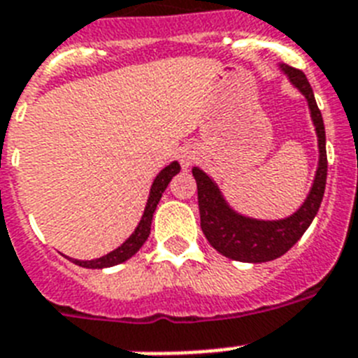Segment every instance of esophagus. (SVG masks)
Listing matches in <instances>:
<instances>
[{
	"instance_id": "1",
	"label": "esophagus",
	"mask_w": 358,
	"mask_h": 358,
	"mask_svg": "<svg viewBox=\"0 0 358 358\" xmlns=\"http://www.w3.org/2000/svg\"><path fill=\"white\" fill-rule=\"evenodd\" d=\"M178 158L182 167H191L194 164V160H196V151H194L193 147H184V149H180Z\"/></svg>"
}]
</instances>
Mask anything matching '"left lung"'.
Listing matches in <instances>:
<instances>
[{"label":"left lung","mask_w":358,"mask_h":358,"mask_svg":"<svg viewBox=\"0 0 358 358\" xmlns=\"http://www.w3.org/2000/svg\"><path fill=\"white\" fill-rule=\"evenodd\" d=\"M280 69L287 74L289 82L299 89L308 100L311 118L318 136V169L315 174L313 187L309 191L306 202L300 206L296 213L284 218V220H255L235 213L220 194L202 169L194 167L193 176L198 187V207H200V225L203 235L213 248L224 257L238 262H269L287 253L293 245L304 235L309 224L313 222L318 207L322 202L324 189L327 178V155H326V131L324 120L317 101H315L313 89L309 85L308 78L302 71L282 63Z\"/></svg>","instance_id":"1"}]
</instances>
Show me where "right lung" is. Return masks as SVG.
Masks as SVG:
<instances>
[{
	"instance_id": "right-lung-1",
	"label": "right lung",
	"mask_w": 358,
	"mask_h": 358,
	"mask_svg": "<svg viewBox=\"0 0 358 358\" xmlns=\"http://www.w3.org/2000/svg\"><path fill=\"white\" fill-rule=\"evenodd\" d=\"M180 173V164L178 162H173L171 165H167L165 169H162L158 173V176L152 182L151 187V194H149V200H147L145 211H143L142 220L138 224V227L134 229V233L129 236L118 249H114L110 251L109 255H105L101 258H96V260H74L71 258L72 262L78 264V266L87 267V269H103V267H110V266H118V264L125 262L129 258L133 257V255L138 253V249L142 248L145 244L147 236L151 233V222H152V215H155V209L160 202L162 193H164L169 182L173 180L174 174Z\"/></svg>"
}]
</instances>
